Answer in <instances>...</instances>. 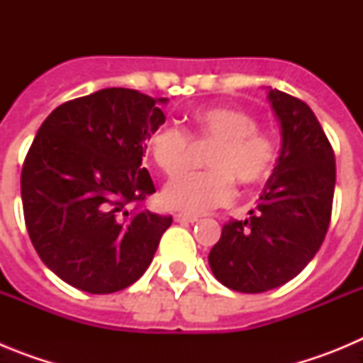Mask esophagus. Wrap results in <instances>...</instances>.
I'll use <instances>...</instances> for the list:
<instances>
[{
  "mask_svg": "<svg viewBox=\"0 0 363 363\" xmlns=\"http://www.w3.org/2000/svg\"><path fill=\"white\" fill-rule=\"evenodd\" d=\"M174 220L178 221V223H194V221H198V216H191V214H176Z\"/></svg>",
  "mask_w": 363,
  "mask_h": 363,
  "instance_id": "34e87169",
  "label": "esophagus"
}]
</instances>
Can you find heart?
<instances>
[{
	"instance_id": "1",
	"label": "heart",
	"mask_w": 363,
	"mask_h": 363,
	"mask_svg": "<svg viewBox=\"0 0 363 363\" xmlns=\"http://www.w3.org/2000/svg\"><path fill=\"white\" fill-rule=\"evenodd\" d=\"M191 133L198 142H214L207 154L209 171L187 172L171 179L162 192L167 207L201 214L234 200V179L255 187L271 176L277 163V143L258 130V120L240 107H207L191 116ZM150 158L167 176L187 167L192 138L174 123L158 125L147 140Z\"/></svg>"
}]
</instances>
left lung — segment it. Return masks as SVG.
Here are the masks:
<instances>
[{
  "mask_svg": "<svg viewBox=\"0 0 363 363\" xmlns=\"http://www.w3.org/2000/svg\"><path fill=\"white\" fill-rule=\"evenodd\" d=\"M281 127L277 167L247 220H230L209 252L218 281L238 293H265L293 280L318 252L331 221L336 165L309 105L269 89Z\"/></svg>",
  "mask_w": 363,
  "mask_h": 363,
  "instance_id": "left-lung-1",
  "label": "left lung"
}]
</instances>
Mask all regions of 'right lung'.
<instances>
[{
  "instance_id": "obj_1",
  "label": "right lung",
  "mask_w": 363,
  "mask_h": 363,
  "mask_svg": "<svg viewBox=\"0 0 363 363\" xmlns=\"http://www.w3.org/2000/svg\"><path fill=\"white\" fill-rule=\"evenodd\" d=\"M154 99L101 89L60 105L41 123L21 169L30 242L56 277L91 294L125 289L154 258L172 216L140 209L156 192L142 167L147 140L165 123Z\"/></svg>"
}]
</instances>
